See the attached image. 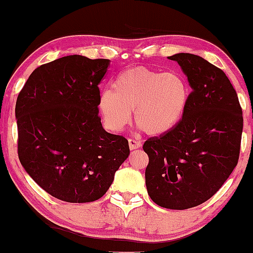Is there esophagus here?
Masks as SVG:
<instances>
[{
	"mask_svg": "<svg viewBox=\"0 0 253 253\" xmlns=\"http://www.w3.org/2000/svg\"><path fill=\"white\" fill-rule=\"evenodd\" d=\"M127 142H129V148H130V150L138 149V148H141V147H142V143H141L140 141H136V140H132V138H129V140H127Z\"/></svg>",
	"mask_w": 253,
	"mask_h": 253,
	"instance_id": "esophagus-1",
	"label": "esophagus"
}]
</instances>
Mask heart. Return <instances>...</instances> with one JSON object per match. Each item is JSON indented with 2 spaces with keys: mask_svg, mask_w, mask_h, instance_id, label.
<instances>
[{
  "mask_svg": "<svg viewBox=\"0 0 253 253\" xmlns=\"http://www.w3.org/2000/svg\"><path fill=\"white\" fill-rule=\"evenodd\" d=\"M113 90H101L98 110L105 126L119 132L135 121L150 136L172 131L185 115L190 99L186 79L177 72L161 73L135 67L119 73Z\"/></svg>",
  "mask_w": 253,
  "mask_h": 253,
  "instance_id": "b5f03b06",
  "label": "heart"
}]
</instances>
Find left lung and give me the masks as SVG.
<instances>
[{
    "instance_id": "obj_1",
    "label": "left lung",
    "mask_w": 253,
    "mask_h": 253,
    "mask_svg": "<svg viewBox=\"0 0 253 253\" xmlns=\"http://www.w3.org/2000/svg\"><path fill=\"white\" fill-rule=\"evenodd\" d=\"M191 87L183 119L172 131L144 142L146 186L163 208L189 209L208 201L238 164L243 111L226 74L200 56L175 53Z\"/></svg>"
}]
</instances>
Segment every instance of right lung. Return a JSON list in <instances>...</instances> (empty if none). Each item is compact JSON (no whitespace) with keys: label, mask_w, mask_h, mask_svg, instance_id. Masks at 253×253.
I'll return each instance as SVG.
<instances>
[{"label":"right lung","mask_w":253,"mask_h":253,"mask_svg":"<svg viewBox=\"0 0 253 253\" xmlns=\"http://www.w3.org/2000/svg\"><path fill=\"white\" fill-rule=\"evenodd\" d=\"M110 62L72 55L42 64L16 100L20 163L64 202L103 197L130 154L126 138L105 131L99 117L98 84Z\"/></svg>","instance_id":"obj_1"}]
</instances>
